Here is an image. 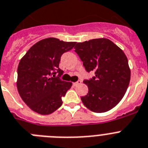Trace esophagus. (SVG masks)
<instances>
[{"label": "esophagus", "instance_id": "34e87169", "mask_svg": "<svg viewBox=\"0 0 148 148\" xmlns=\"http://www.w3.org/2000/svg\"><path fill=\"white\" fill-rule=\"evenodd\" d=\"M81 83H82V81L79 80V81H77L76 82L73 83V85H74V86H77V85H79V84H80Z\"/></svg>", "mask_w": 148, "mask_h": 148}]
</instances>
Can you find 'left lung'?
<instances>
[{
  "mask_svg": "<svg viewBox=\"0 0 148 148\" xmlns=\"http://www.w3.org/2000/svg\"><path fill=\"white\" fill-rule=\"evenodd\" d=\"M74 49L85 70L94 72V76L84 80L88 93L81 99L92 112H108L119 103L130 84L127 58L119 47L105 38L78 42Z\"/></svg>",
  "mask_w": 148,
  "mask_h": 148,
  "instance_id": "8db88e82",
  "label": "left lung"
}]
</instances>
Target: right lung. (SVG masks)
Here are the masks:
<instances>
[{
    "mask_svg": "<svg viewBox=\"0 0 148 148\" xmlns=\"http://www.w3.org/2000/svg\"><path fill=\"white\" fill-rule=\"evenodd\" d=\"M76 42L48 38L36 42L21 59L17 88L22 100L33 111L49 114L61 106L62 97L72 83L61 80L60 58Z\"/></svg>",
    "mask_w": 148,
    "mask_h": 148,
    "instance_id": "1",
    "label": "right lung"
}]
</instances>
